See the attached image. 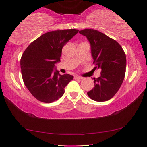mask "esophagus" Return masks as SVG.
<instances>
[{
  "mask_svg": "<svg viewBox=\"0 0 147 147\" xmlns=\"http://www.w3.org/2000/svg\"><path fill=\"white\" fill-rule=\"evenodd\" d=\"M74 78L78 79V80H83V78H82V77L79 76H74Z\"/></svg>",
  "mask_w": 147,
  "mask_h": 147,
  "instance_id": "obj_1",
  "label": "esophagus"
}]
</instances>
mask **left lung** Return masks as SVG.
Wrapping results in <instances>:
<instances>
[{
    "label": "left lung",
    "instance_id": "left-lung-1",
    "mask_svg": "<svg viewBox=\"0 0 147 147\" xmlns=\"http://www.w3.org/2000/svg\"><path fill=\"white\" fill-rule=\"evenodd\" d=\"M91 45L95 69H101L100 76L94 78V87L87 92L92 100L104 102L111 99L120 88L126 69V56L118 42L95 29L79 31Z\"/></svg>",
    "mask_w": 147,
    "mask_h": 147
}]
</instances>
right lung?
I'll return each instance as SVG.
<instances>
[{"instance_id":"right-lung-1","label":"right lung","mask_w":147,"mask_h":147,"mask_svg":"<svg viewBox=\"0 0 147 147\" xmlns=\"http://www.w3.org/2000/svg\"><path fill=\"white\" fill-rule=\"evenodd\" d=\"M75 29L50 31L40 36L27 47L20 60L24 84L40 102L51 103L64 93L74 76L60 75L55 64L60 62L62 47L78 33Z\"/></svg>"}]
</instances>
